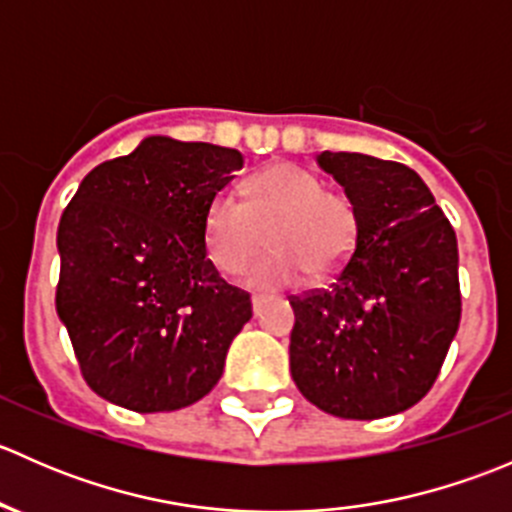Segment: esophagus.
Here are the masks:
<instances>
[{
	"instance_id": "obj_1",
	"label": "esophagus",
	"mask_w": 512,
	"mask_h": 512,
	"mask_svg": "<svg viewBox=\"0 0 512 512\" xmlns=\"http://www.w3.org/2000/svg\"><path fill=\"white\" fill-rule=\"evenodd\" d=\"M265 304H267V297H262V294H255V297H252V312H255V317L265 309Z\"/></svg>"
}]
</instances>
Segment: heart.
<instances>
[{"mask_svg": "<svg viewBox=\"0 0 512 512\" xmlns=\"http://www.w3.org/2000/svg\"><path fill=\"white\" fill-rule=\"evenodd\" d=\"M213 195L203 220L208 260L223 275H235L260 250L262 230L270 227V252L252 260L245 285L280 289L299 282L304 272L324 275L354 250L359 218L352 200L324 188L312 170L280 163L262 170L242 188Z\"/></svg>", "mask_w": 512, "mask_h": 512, "instance_id": "1", "label": "heart"}]
</instances>
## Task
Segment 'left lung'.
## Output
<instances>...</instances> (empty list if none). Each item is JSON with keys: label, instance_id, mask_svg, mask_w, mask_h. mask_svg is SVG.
<instances>
[{"label": "left lung", "instance_id": "left-lung-1", "mask_svg": "<svg viewBox=\"0 0 512 512\" xmlns=\"http://www.w3.org/2000/svg\"><path fill=\"white\" fill-rule=\"evenodd\" d=\"M317 160L342 183L359 230L332 285L289 297L292 379L332 416H394L428 394L456 337V232L409 165L332 151Z\"/></svg>", "mask_w": 512, "mask_h": 512}]
</instances>
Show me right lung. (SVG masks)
<instances>
[{
    "label": "right lung",
    "mask_w": 512,
    "mask_h": 512,
    "mask_svg": "<svg viewBox=\"0 0 512 512\" xmlns=\"http://www.w3.org/2000/svg\"><path fill=\"white\" fill-rule=\"evenodd\" d=\"M240 168L232 148L151 136L81 180L56 235V312L101 399L175 411L223 376L252 302L208 260L203 220Z\"/></svg>",
    "instance_id": "obj_1"
}]
</instances>
